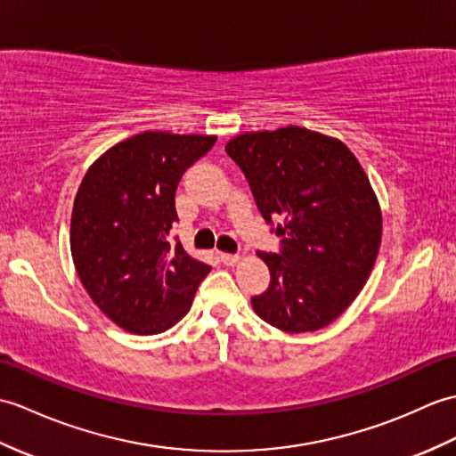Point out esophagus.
<instances>
[{
    "label": "esophagus",
    "mask_w": 456,
    "mask_h": 456,
    "mask_svg": "<svg viewBox=\"0 0 456 456\" xmlns=\"http://www.w3.org/2000/svg\"><path fill=\"white\" fill-rule=\"evenodd\" d=\"M219 260L225 264V266H232V264L239 262L237 254H231V252H219Z\"/></svg>",
    "instance_id": "1"
}]
</instances>
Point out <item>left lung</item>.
I'll use <instances>...</instances> for the list:
<instances>
[{
    "instance_id": "1",
    "label": "left lung",
    "mask_w": 456,
    "mask_h": 456,
    "mask_svg": "<svg viewBox=\"0 0 456 456\" xmlns=\"http://www.w3.org/2000/svg\"><path fill=\"white\" fill-rule=\"evenodd\" d=\"M248 180L278 252L268 289L250 299L262 321L283 332H313L352 303L380 245V209L362 165L332 137L299 126L242 134L225 145Z\"/></svg>"
}]
</instances>
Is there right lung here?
Returning <instances> with one entry per match:
<instances>
[{
    "mask_svg": "<svg viewBox=\"0 0 456 456\" xmlns=\"http://www.w3.org/2000/svg\"><path fill=\"white\" fill-rule=\"evenodd\" d=\"M214 143V135L143 132L114 145L83 178L71 256L91 299L124 330H168L211 270L188 256L173 225L180 178Z\"/></svg>",
    "mask_w": 456,
    "mask_h": 456,
    "instance_id": "obj_1",
    "label": "right lung"
}]
</instances>
